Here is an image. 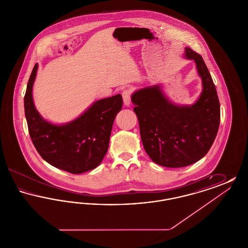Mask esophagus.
<instances>
[{
    "instance_id": "obj_1",
    "label": "esophagus",
    "mask_w": 248,
    "mask_h": 248,
    "mask_svg": "<svg viewBox=\"0 0 248 248\" xmlns=\"http://www.w3.org/2000/svg\"><path fill=\"white\" fill-rule=\"evenodd\" d=\"M123 99H124V103L125 106H129L131 103V94H132V90L131 89H125L123 92Z\"/></svg>"
}]
</instances>
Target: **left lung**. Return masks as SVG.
<instances>
[{
  "label": "left lung",
  "mask_w": 248,
  "mask_h": 248,
  "mask_svg": "<svg viewBox=\"0 0 248 248\" xmlns=\"http://www.w3.org/2000/svg\"><path fill=\"white\" fill-rule=\"evenodd\" d=\"M185 57L195 62L202 91L190 106H179L165 96L159 84L132 94V102L146 153L157 165L184 167L201 160L215 140L220 106L212 77L202 56L189 47Z\"/></svg>",
  "instance_id": "8db88e82"
}]
</instances>
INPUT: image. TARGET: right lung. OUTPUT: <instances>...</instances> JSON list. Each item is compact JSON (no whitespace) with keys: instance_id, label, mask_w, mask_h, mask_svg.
<instances>
[{"instance_id":"1","label":"right lung","mask_w":248,"mask_h":248,"mask_svg":"<svg viewBox=\"0 0 248 248\" xmlns=\"http://www.w3.org/2000/svg\"><path fill=\"white\" fill-rule=\"evenodd\" d=\"M37 70L35 64L24 96L29 133L37 152L48 164L71 174L94 169L108 152L113 122L123 107L122 95L97 100L78 118L53 124L39 114L33 103Z\"/></svg>"}]
</instances>
